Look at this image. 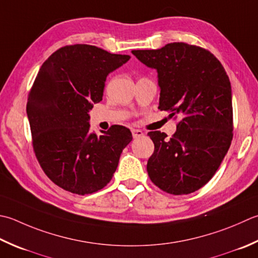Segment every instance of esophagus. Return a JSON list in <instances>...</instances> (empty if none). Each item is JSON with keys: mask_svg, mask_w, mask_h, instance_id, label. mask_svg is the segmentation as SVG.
I'll use <instances>...</instances> for the list:
<instances>
[{"mask_svg": "<svg viewBox=\"0 0 258 258\" xmlns=\"http://www.w3.org/2000/svg\"><path fill=\"white\" fill-rule=\"evenodd\" d=\"M132 135H133L134 139H138V138H141V136H143L144 133L140 130H132Z\"/></svg>", "mask_w": 258, "mask_h": 258, "instance_id": "1", "label": "esophagus"}]
</instances>
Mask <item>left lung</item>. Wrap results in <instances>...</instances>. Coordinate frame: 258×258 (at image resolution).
Segmentation results:
<instances>
[{
	"label": "left lung",
	"instance_id": "1",
	"mask_svg": "<svg viewBox=\"0 0 258 258\" xmlns=\"http://www.w3.org/2000/svg\"><path fill=\"white\" fill-rule=\"evenodd\" d=\"M132 53L158 73L159 108L181 116L170 140L160 131L148 133L154 143L150 179L171 195L195 192L213 178L233 140L228 76L208 50L183 42Z\"/></svg>",
	"mask_w": 258,
	"mask_h": 258
}]
</instances>
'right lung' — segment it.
<instances>
[{"instance_id":"add662e5","label":"right lung","mask_w":258,"mask_h":258,"mask_svg":"<svg viewBox=\"0 0 258 258\" xmlns=\"http://www.w3.org/2000/svg\"><path fill=\"white\" fill-rule=\"evenodd\" d=\"M95 45H66L45 60L29 93L27 115L35 156L60 188L77 195L107 184L132 141L125 126L97 135L89 110L103 99L107 76L130 60Z\"/></svg>"}]
</instances>
